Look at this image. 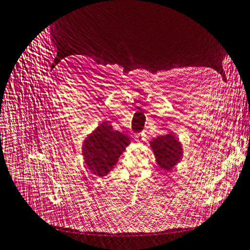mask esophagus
Wrapping results in <instances>:
<instances>
[{
	"mask_svg": "<svg viewBox=\"0 0 250 250\" xmlns=\"http://www.w3.org/2000/svg\"><path fill=\"white\" fill-rule=\"evenodd\" d=\"M134 138H135V140L141 141L142 139H144V135H142L141 133H139V134H135V135H134Z\"/></svg>",
	"mask_w": 250,
	"mask_h": 250,
	"instance_id": "esophagus-1",
	"label": "esophagus"
}]
</instances>
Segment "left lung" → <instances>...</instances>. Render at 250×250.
Segmentation results:
<instances>
[{
	"mask_svg": "<svg viewBox=\"0 0 250 250\" xmlns=\"http://www.w3.org/2000/svg\"><path fill=\"white\" fill-rule=\"evenodd\" d=\"M157 165L166 172H170L183 157V147L175 134L167 133L149 141Z\"/></svg>",
	"mask_w": 250,
	"mask_h": 250,
	"instance_id": "1",
	"label": "left lung"
}]
</instances>
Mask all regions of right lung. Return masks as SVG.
Instances as JSON below:
<instances>
[{"mask_svg": "<svg viewBox=\"0 0 250 250\" xmlns=\"http://www.w3.org/2000/svg\"><path fill=\"white\" fill-rule=\"evenodd\" d=\"M131 139L123 132L114 131L108 123H103L83 140L82 147L84 165L97 177L108 175Z\"/></svg>", "mask_w": 250, "mask_h": 250, "instance_id": "right-lung-1", "label": "right lung"}]
</instances>
